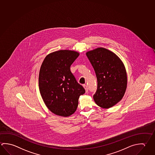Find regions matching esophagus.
<instances>
[{
	"instance_id": "34e87169",
	"label": "esophagus",
	"mask_w": 155,
	"mask_h": 155,
	"mask_svg": "<svg viewBox=\"0 0 155 155\" xmlns=\"http://www.w3.org/2000/svg\"><path fill=\"white\" fill-rule=\"evenodd\" d=\"M83 86L84 89L85 90V92H88V88H87V85H85V84H83Z\"/></svg>"
}]
</instances>
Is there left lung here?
Returning <instances> with one entry per match:
<instances>
[{
    "label": "left lung",
    "instance_id": "obj_1",
    "mask_svg": "<svg viewBox=\"0 0 155 155\" xmlns=\"http://www.w3.org/2000/svg\"><path fill=\"white\" fill-rule=\"evenodd\" d=\"M95 70L97 89L93 96L95 103L109 108L121 100L125 95L127 77L125 65L114 53L98 47L86 53Z\"/></svg>",
    "mask_w": 155,
    "mask_h": 155
}]
</instances>
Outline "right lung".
<instances>
[{
  "label": "right lung",
  "instance_id": "add662e5",
  "mask_svg": "<svg viewBox=\"0 0 155 155\" xmlns=\"http://www.w3.org/2000/svg\"><path fill=\"white\" fill-rule=\"evenodd\" d=\"M78 52L60 50L47 55L41 66L38 86L41 97L53 113L69 117L76 110L78 99L85 91L70 71Z\"/></svg>",
  "mask_w": 155,
  "mask_h": 155
}]
</instances>
